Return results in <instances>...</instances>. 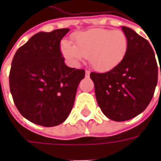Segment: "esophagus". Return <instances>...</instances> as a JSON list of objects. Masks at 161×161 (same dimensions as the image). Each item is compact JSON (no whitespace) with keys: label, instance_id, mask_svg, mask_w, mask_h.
I'll use <instances>...</instances> for the list:
<instances>
[{"label":"esophagus","instance_id":"1","mask_svg":"<svg viewBox=\"0 0 161 161\" xmlns=\"http://www.w3.org/2000/svg\"><path fill=\"white\" fill-rule=\"evenodd\" d=\"M90 74H91V71H90V70H86V71H85V77H89V76H90Z\"/></svg>","mask_w":161,"mask_h":161}]
</instances>
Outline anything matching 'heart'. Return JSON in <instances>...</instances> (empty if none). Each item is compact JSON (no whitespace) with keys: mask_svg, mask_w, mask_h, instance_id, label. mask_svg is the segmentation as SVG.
Wrapping results in <instances>:
<instances>
[{"mask_svg":"<svg viewBox=\"0 0 161 161\" xmlns=\"http://www.w3.org/2000/svg\"><path fill=\"white\" fill-rule=\"evenodd\" d=\"M74 45L61 43L63 56L74 64H79L84 58L95 70L105 71L118 65L128 53V37L121 30L92 28L72 36Z\"/></svg>","mask_w":161,"mask_h":161,"instance_id":"heart-1","label":"heart"}]
</instances>
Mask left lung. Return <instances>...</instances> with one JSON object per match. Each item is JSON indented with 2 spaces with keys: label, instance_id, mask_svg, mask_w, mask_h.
I'll return each mask as SVG.
<instances>
[{
  "label": "left lung",
  "instance_id": "1",
  "mask_svg": "<svg viewBox=\"0 0 161 161\" xmlns=\"http://www.w3.org/2000/svg\"><path fill=\"white\" fill-rule=\"evenodd\" d=\"M121 29L128 40L123 60L105 73H91L99 107L115 121H128L144 111L158 82V65L151 45L131 28Z\"/></svg>",
  "mask_w": 161,
  "mask_h": 161
}]
</instances>
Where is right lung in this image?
I'll return each mask as SVG.
<instances>
[{
	"mask_svg": "<svg viewBox=\"0 0 161 161\" xmlns=\"http://www.w3.org/2000/svg\"><path fill=\"white\" fill-rule=\"evenodd\" d=\"M69 28L31 37L14 56L9 86L16 108L33 123L54 127L66 120L84 70L68 67L60 41Z\"/></svg>",
	"mask_w": 161,
	"mask_h": 161,
	"instance_id": "obj_1",
	"label": "right lung"
}]
</instances>
